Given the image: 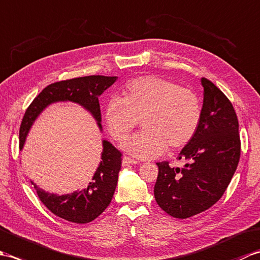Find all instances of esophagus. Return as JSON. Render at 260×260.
Instances as JSON below:
<instances>
[{"instance_id":"obj_1","label":"esophagus","mask_w":260,"mask_h":260,"mask_svg":"<svg viewBox=\"0 0 260 260\" xmlns=\"http://www.w3.org/2000/svg\"><path fill=\"white\" fill-rule=\"evenodd\" d=\"M139 162L135 161V159L131 158L128 156H124L123 157V167H127V165H131V164H137Z\"/></svg>"}]
</instances>
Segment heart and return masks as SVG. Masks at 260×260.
<instances>
[{
  "mask_svg": "<svg viewBox=\"0 0 260 260\" xmlns=\"http://www.w3.org/2000/svg\"><path fill=\"white\" fill-rule=\"evenodd\" d=\"M124 98L112 97L104 110L107 129L123 140L143 119L142 133L121 143V148L141 159H151L169 150L184 147L194 137L202 109L194 92L156 76L127 82Z\"/></svg>",
  "mask_w": 260,
  "mask_h": 260,
  "instance_id": "1",
  "label": "heart"
}]
</instances>
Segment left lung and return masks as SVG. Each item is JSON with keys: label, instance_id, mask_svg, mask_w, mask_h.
Instances as JSON below:
<instances>
[{"label": "left lung", "instance_id": "obj_1", "mask_svg": "<svg viewBox=\"0 0 260 260\" xmlns=\"http://www.w3.org/2000/svg\"><path fill=\"white\" fill-rule=\"evenodd\" d=\"M203 104L194 137L182 148L184 167L156 163L154 197L165 212L186 219L212 207L227 189L240 157L239 124L233 104L211 81L202 78Z\"/></svg>", "mask_w": 260, "mask_h": 260}]
</instances>
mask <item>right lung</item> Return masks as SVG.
<instances>
[{"label": "right lung", "instance_id": "1", "mask_svg": "<svg viewBox=\"0 0 260 260\" xmlns=\"http://www.w3.org/2000/svg\"><path fill=\"white\" fill-rule=\"evenodd\" d=\"M116 80L117 77L87 76L54 82L46 87L33 99L22 119L20 150H23L26 136L37 118L48 106L54 103L70 102L80 105L91 114L102 131V114L98 97L103 95ZM102 143V161L86 189L59 196L45 191L31 181L41 202L53 214L70 222L88 223L101 215L109 206L117 185L121 154L110 142L103 140Z\"/></svg>", "mask_w": 260, "mask_h": 260}]
</instances>
